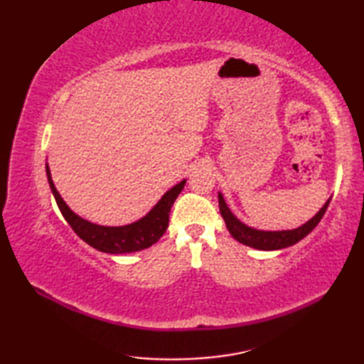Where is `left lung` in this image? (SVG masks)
I'll return each mask as SVG.
<instances>
[{
	"mask_svg": "<svg viewBox=\"0 0 364 364\" xmlns=\"http://www.w3.org/2000/svg\"><path fill=\"white\" fill-rule=\"evenodd\" d=\"M328 203H330V198L327 200L326 205L316 213L313 219H310L299 228L282 230V231H264V230L252 228L239 220L236 215L230 211L228 205L225 203V200H223V196L219 192V210L223 220H225V225L230 231V235L233 236L237 242L253 247V249H258V250H280L297 244L300 239H304L306 235H310L316 228V225L321 222L323 214L327 211Z\"/></svg>",
	"mask_w": 364,
	"mask_h": 364,
	"instance_id": "8db88e82",
	"label": "left lung"
}]
</instances>
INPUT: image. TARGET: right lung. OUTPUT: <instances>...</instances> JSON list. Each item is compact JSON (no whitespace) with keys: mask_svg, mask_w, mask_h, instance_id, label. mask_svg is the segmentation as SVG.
<instances>
[{"mask_svg":"<svg viewBox=\"0 0 364 364\" xmlns=\"http://www.w3.org/2000/svg\"><path fill=\"white\" fill-rule=\"evenodd\" d=\"M46 176H48L50 188L54 198H56L59 210L63 213L64 219L68 222V225L73 228L75 233L78 235L84 242L94 247V249L111 255L133 253L149 249L153 244H156L161 236L166 233V230L168 227L170 210H172L173 202L176 197L180 196L184 184H186V180H183L175 184L173 188H170L166 194L161 197L159 202L151 208L150 213L145 214L142 219L122 227H105L80 218L78 214H75L70 208H68V205L64 202V198L59 196L56 186H54L48 164H46Z\"/></svg>","mask_w":364,"mask_h":364,"instance_id":"right-lung-1","label":"right lung"}]
</instances>
